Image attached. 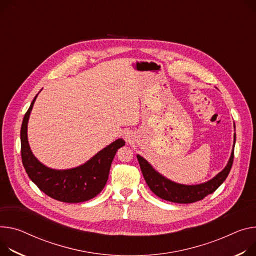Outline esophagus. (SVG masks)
Returning a JSON list of instances; mask_svg holds the SVG:
<instances>
[{
    "label": "esophagus",
    "mask_w": 256,
    "mask_h": 256,
    "mask_svg": "<svg viewBox=\"0 0 256 256\" xmlns=\"http://www.w3.org/2000/svg\"><path fill=\"white\" fill-rule=\"evenodd\" d=\"M124 138H126V142H132V140H134V132H130V130H126V132H124Z\"/></svg>",
    "instance_id": "esophagus-1"
}]
</instances>
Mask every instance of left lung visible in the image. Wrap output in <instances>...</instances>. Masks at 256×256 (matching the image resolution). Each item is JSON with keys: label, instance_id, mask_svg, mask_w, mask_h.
Listing matches in <instances>:
<instances>
[{"label": "left lung", "instance_id": "8db88e82", "mask_svg": "<svg viewBox=\"0 0 256 256\" xmlns=\"http://www.w3.org/2000/svg\"><path fill=\"white\" fill-rule=\"evenodd\" d=\"M235 128V124H234ZM236 143V134H234V145L226 168L214 178L198 184H182L172 182L159 174L153 168L149 162L141 155H136L143 176L150 190L159 198L174 203H193L202 200L207 195L214 193L224 182L233 166L234 148Z\"/></svg>", "mask_w": 256, "mask_h": 256}]
</instances>
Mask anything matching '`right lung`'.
Here are the masks:
<instances>
[{
    "label": "right lung",
    "mask_w": 256,
    "mask_h": 256,
    "mask_svg": "<svg viewBox=\"0 0 256 256\" xmlns=\"http://www.w3.org/2000/svg\"><path fill=\"white\" fill-rule=\"evenodd\" d=\"M32 100L23 118L20 140L23 166L38 188L51 198L66 202L78 203L96 197L105 187L112 160L126 142L122 138L111 143L84 164L69 170H54L44 166L32 154L28 138V124L34 101Z\"/></svg>",
    "instance_id": "obj_1"
}]
</instances>
